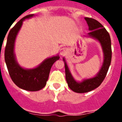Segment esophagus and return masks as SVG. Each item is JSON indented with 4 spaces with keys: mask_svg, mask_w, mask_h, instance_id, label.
I'll list each match as a JSON object with an SVG mask.
<instances>
[{
    "mask_svg": "<svg viewBox=\"0 0 122 122\" xmlns=\"http://www.w3.org/2000/svg\"><path fill=\"white\" fill-rule=\"evenodd\" d=\"M67 49H66V48H62V49H60V54L61 55H65V54H66V52H67Z\"/></svg>",
    "mask_w": 122,
    "mask_h": 122,
    "instance_id": "1",
    "label": "esophagus"
}]
</instances>
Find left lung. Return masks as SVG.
Instances as JSON below:
<instances>
[{
	"instance_id": "1",
	"label": "left lung",
	"mask_w": 122,
	"mask_h": 122,
	"mask_svg": "<svg viewBox=\"0 0 122 122\" xmlns=\"http://www.w3.org/2000/svg\"><path fill=\"white\" fill-rule=\"evenodd\" d=\"M85 19L89 25V30H90V32L88 33L89 35L98 40L102 46L104 59L103 66L95 77L86 79L80 83L77 82L73 79L66 62H65V77L68 86L73 92L80 93L92 91L101 85L108 71L112 58L111 41L108 32L101 24L95 19L90 18H85ZM63 60L65 61L64 59Z\"/></svg>"
}]
</instances>
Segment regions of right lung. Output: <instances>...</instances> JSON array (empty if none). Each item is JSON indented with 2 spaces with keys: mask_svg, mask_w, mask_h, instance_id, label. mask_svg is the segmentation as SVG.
<instances>
[{
  "mask_svg": "<svg viewBox=\"0 0 122 122\" xmlns=\"http://www.w3.org/2000/svg\"><path fill=\"white\" fill-rule=\"evenodd\" d=\"M29 15L18 21L11 29L7 37L5 49V60L8 73L13 82L21 89L28 91H38L46 84L49 72L52 65L59 59V56H54L44 61L38 67L32 70H25L17 63L14 54V45L16 36L22 26L25 19L33 16Z\"/></svg>",
  "mask_w": 122,
  "mask_h": 122,
  "instance_id": "obj_1",
  "label": "right lung"
}]
</instances>
